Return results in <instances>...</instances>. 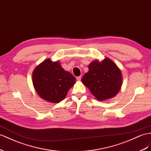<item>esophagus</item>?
<instances>
[{"mask_svg":"<svg viewBox=\"0 0 151 151\" xmlns=\"http://www.w3.org/2000/svg\"><path fill=\"white\" fill-rule=\"evenodd\" d=\"M76 80H78V81H80V80H81V76H78V77H76Z\"/></svg>","mask_w":151,"mask_h":151,"instance_id":"obj_1","label":"esophagus"}]
</instances>
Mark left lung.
Returning <instances> with one entry per match:
<instances>
[{
	"label": "left lung",
	"instance_id": "1",
	"mask_svg": "<svg viewBox=\"0 0 151 151\" xmlns=\"http://www.w3.org/2000/svg\"><path fill=\"white\" fill-rule=\"evenodd\" d=\"M82 82L96 99L102 101L117 95L122 86V76L117 65L106 57L102 61H92Z\"/></svg>",
	"mask_w": 151,
	"mask_h": 151
}]
</instances>
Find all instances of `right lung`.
Wrapping results in <instances>:
<instances>
[{
  "label": "right lung",
  "instance_id": "1",
  "mask_svg": "<svg viewBox=\"0 0 151 151\" xmlns=\"http://www.w3.org/2000/svg\"><path fill=\"white\" fill-rule=\"evenodd\" d=\"M75 78L61 67L59 61L47 59L34 69L32 83L34 89L46 101L57 103L66 96L75 83Z\"/></svg>",
  "mask_w": 151,
  "mask_h": 151
}]
</instances>
